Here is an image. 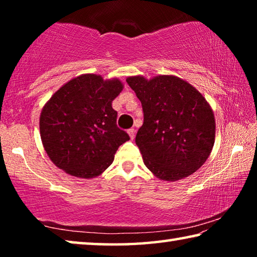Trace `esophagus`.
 <instances>
[{
    "mask_svg": "<svg viewBox=\"0 0 257 257\" xmlns=\"http://www.w3.org/2000/svg\"><path fill=\"white\" fill-rule=\"evenodd\" d=\"M128 135H129L130 139H134V138H135V129H134V128L129 129V130H128Z\"/></svg>",
    "mask_w": 257,
    "mask_h": 257,
    "instance_id": "34e87169",
    "label": "esophagus"
}]
</instances>
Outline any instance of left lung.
Instances as JSON below:
<instances>
[{
    "label": "left lung",
    "instance_id": "8db88e82",
    "mask_svg": "<svg viewBox=\"0 0 257 257\" xmlns=\"http://www.w3.org/2000/svg\"><path fill=\"white\" fill-rule=\"evenodd\" d=\"M125 80L144 111L136 144L147 169L164 181L193 175L208 159L215 141L214 113L205 97L172 75Z\"/></svg>",
    "mask_w": 257,
    "mask_h": 257
}]
</instances>
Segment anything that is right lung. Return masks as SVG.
Segmentation results:
<instances>
[{
  "instance_id": "1",
  "label": "right lung",
  "mask_w": 257,
  "mask_h": 257,
  "mask_svg": "<svg viewBox=\"0 0 257 257\" xmlns=\"http://www.w3.org/2000/svg\"><path fill=\"white\" fill-rule=\"evenodd\" d=\"M118 78L85 73L61 86L43 106L41 139L50 160L61 170L90 179L106 170L128 134L116 127L112 102L122 92Z\"/></svg>"
}]
</instances>
